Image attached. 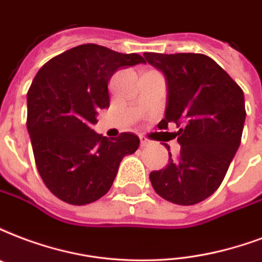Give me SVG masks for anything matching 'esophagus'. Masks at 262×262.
Returning a JSON list of instances; mask_svg holds the SVG:
<instances>
[{"label":"esophagus","mask_w":262,"mask_h":262,"mask_svg":"<svg viewBox=\"0 0 262 262\" xmlns=\"http://www.w3.org/2000/svg\"><path fill=\"white\" fill-rule=\"evenodd\" d=\"M140 144H141V147H147V145L151 144V140H148L145 136H140Z\"/></svg>","instance_id":"obj_1"}]
</instances>
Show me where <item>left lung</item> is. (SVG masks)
I'll return each mask as SVG.
<instances>
[{
    "label": "left lung",
    "instance_id": "left-lung-1",
    "mask_svg": "<svg viewBox=\"0 0 262 262\" xmlns=\"http://www.w3.org/2000/svg\"><path fill=\"white\" fill-rule=\"evenodd\" d=\"M144 57L166 78V111L158 127L176 123L174 137L181 145L177 158L169 152L165 169L149 173L152 188L176 205L202 202L223 183L241 145L246 119L243 91L202 53L145 52Z\"/></svg>",
    "mask_w": 262,
    "mask_h": 262
}]
</instances>
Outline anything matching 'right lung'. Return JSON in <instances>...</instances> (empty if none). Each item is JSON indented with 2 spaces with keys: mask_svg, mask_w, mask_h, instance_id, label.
<instances>
[{
  "mask_svg": "<svg viewBox=\"0 0 262 262\" xmlns=\"http://www.w3.org/2000/svg\"><path fill=\"white\" fill-rule=\"evenodd\" d=\"M140 63L145 59L137 53L85 43L55 56L34 78L27 130L38 173L63 202L82 206L104 196L123 157L139 148L135 133L107 139L92 127L97 113L110 105L114 73Z\"/></svg>",
  "mask_w": 262,
  "mask_h": 262,
  "instance_id": "obj_1",
  "label": "right lung"
}]
</instances>
